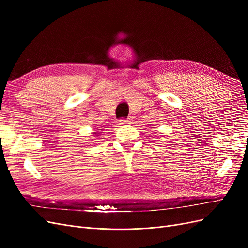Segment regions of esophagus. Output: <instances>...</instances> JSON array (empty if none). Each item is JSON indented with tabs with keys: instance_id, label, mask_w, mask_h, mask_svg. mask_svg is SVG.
I'll return each mask as SVG.
<instances>
[{
	"instance_id": "34e87169",
	"label": "esophagus",
	"mask_w": 248,
	"mask_h": 248,
	"mask_svg": "<svg viewBox=\"0 0 248 248\" xmlns=\"http://www.w3.org/2000/svg\"><path fill=\"white\" fill-rule=\"evenodd\" d=\"M132 122V118L131 117H128L127 119H122L120 120V124L121 125H124V124H130Z\"/></svg>"
}]
</instances>
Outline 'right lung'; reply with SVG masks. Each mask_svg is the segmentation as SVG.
<instances>
[{
  "label": "right lung",
  "mask_w": 248,
  "mask_h": 248,
  "mask_svg": "<svg viewBox=\"0 0 248 248\" xmlns=\"http://www.w3.org/2000/svg\"><path fill=\"white\" fill-rule=\"evenodd\" d=\"M98 133H99L98 131H96V132H94V134H98ZM96 137H97V136H96Z\"/></svg>",
  "instance_id": "obj_1"
}]
</instances>
